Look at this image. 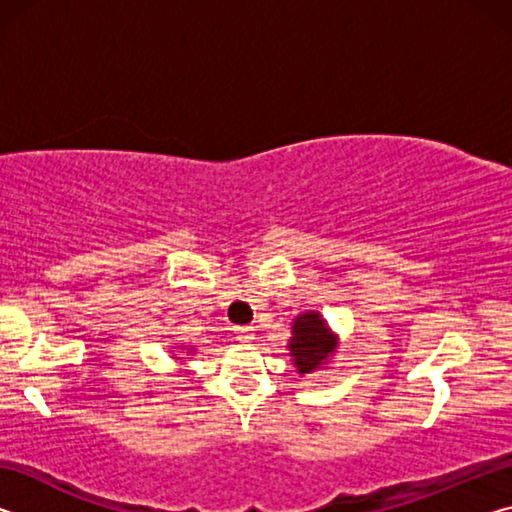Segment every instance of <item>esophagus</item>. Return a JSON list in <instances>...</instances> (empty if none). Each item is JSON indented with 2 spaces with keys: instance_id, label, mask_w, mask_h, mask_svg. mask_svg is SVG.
Segmentation results:
<instances>
[{
  "instance_id": "obj_1",
  "label": "esophagus",
  "mask_w": 512,
  "mask_h": 512,
  "mask_svg": "<svg viewBox=\"0 0 512 512\" xmlns=\"http://www.w3.org/2000/svg\"><path fill=\"white\" fill-rule=\"evenodd\" d=\"M237 339H239L241 343H250V341L255 339V327L239 325V327H237Z\"/></svg>"
}]
</instances>
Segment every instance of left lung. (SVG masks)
I'll list each match as a JSON object with an SVG mask.
<instances>
[{"label": "left lung", "instance_id": "1", "mask_svg": "<svg viewBox=\"0 0 512 512\" xmlns=\"http://www.w3.org/2000/svg\"><path fill=\"white\" fill-rule=\"evenodd\" d=\"M289 350L300 372H314L334 352V334L316 311H307L293 320Z\"/></svg>", "mask_w": 512, "mask_h": 512}]
</instances>
